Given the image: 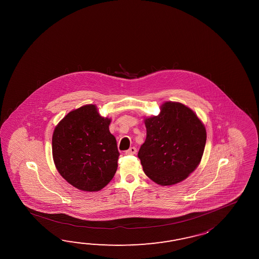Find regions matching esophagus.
I'll use <instances>...</instances> for the list:
<instances>
[{
  "instance_id": "esophagus-1",
  "label": "esophagus",
  "mask_w": 259,
  "mask_h": 259,
  "mask_svg": "<svg viewBox=\"0 0 259 259\" xmlns=\"http://www.w3.org/2000/svg\"><path fill=\"white\" fill-rule=\"evenodd\" d=\"M136 153H137V149L135 148V147H131V148L126 151L125 154L128 155V154H135Z\"/></svg>"
}]
</instances>
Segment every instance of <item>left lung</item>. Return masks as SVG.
Wrapping results in <instances>:
<instances>
[{"label":"left lung","mask_w":259,"mask_h":259,"mask_svg":"<svg viewBox=\"0 0 259 259\" xmlns=\"http://www.w3.org/2000/svg\"><path fill=\"white\" fill-rule=\"evenodd\" d=\"M146 140L138 156L145 175L161 186L186 180L197 168L206 142L204 123L187 105L167 101L146 116Z\"/></svg>","instance_id":"1"}]
</instances>
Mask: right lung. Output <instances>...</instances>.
Here are the masks:
<instances>
[{
	"label": "right lung",
	"instance_id": "right-lung-1",
	"mask_svg": "<svg viewBox=\"0 0 259 259\" xmlns=\"http://www.w3.org/2000/svg\"><path fill=\"white\" fill-rule=\"evenodd\" d=\"M110 117L95 105L70 111L55 126L52 152L55 167L73 187L98 192L114 178L119 153L109 131Z\"/></svg>",
	"mask_w": 259,
	"mask_h": 259
}]
</instances>
